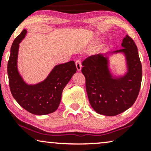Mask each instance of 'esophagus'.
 Masks as SVG:
<instances>
[{
	"label": "esophagus",
	"instance_id": "obj_1",
	"mask_svg": "<svg viewBox=\"0 0 151 151\" xmlns=\"http://www.w3.org/2000/svg\"><path fill=\"white\" fill-rule=\"evenodd\" d=\"M75 65H76V67H77V70L78 72H79V71H81V61L80 60H77L75 62Z\"/></svg>",
	"mask_w": 151,
	"mask_h": 151
}]
</instances>
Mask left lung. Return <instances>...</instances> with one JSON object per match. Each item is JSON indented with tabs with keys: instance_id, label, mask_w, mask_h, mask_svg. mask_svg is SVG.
<instances>
[{
	"instance_id": "left-lung-1",
	"label": "left lung",
	"mask_w": 151,
	"mask_h": 151,
	"mask_svg": "<svg viewBox=\"0 0 151 151\" xmlns=\"http://www.w3.org/2000/svg\"><path fill=\"white\" fill-rule=\"evenodd\" d=\"M122 49L89 56L82 62L81 72L86 79V89L91 107L96 113L114 116L123 113L136 101L141 88L142 66L134 41L126 35ZM123 53L127 71L115 77L109 70L108 55Z\"/></svg>"
}]
</instances>
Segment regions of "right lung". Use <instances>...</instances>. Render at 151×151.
<instances>
[{
    "mask_svg": "<svg viewBox=\"0 0 151 151\" xmlns=\"http://www.w3.org/2000/svg\"><path fill=\"white\" fill-rule=\"evenodd\" d=\"M23 30L15 39L8 62V75L12 95L20 106L35 115H46L55 111L60 105L65 86L77 72L75 63L70 61L56 65L44 81L28 84L18 70L19 44L25 37Z\"/></svg>",
    "mask_w": 151,
    "mask_h": 151,
    "instance_id": "add662e5",
    "label": "right lung"
}]
</instances>
